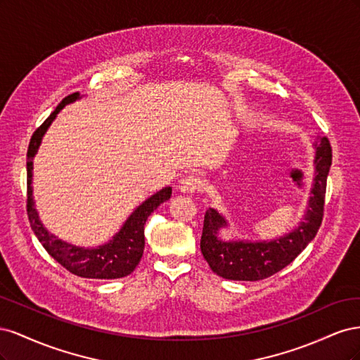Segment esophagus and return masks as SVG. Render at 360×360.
Returning a JSON list of instances; mask_svg holds the SVG:
<instances>
[{
	"label": "esophagus",
	"instance_id": "34e87169",
	"mask_svg": "<svg viewBox=\"0 0 360 360\" xmlns=\"http://www.w3.org/2000/svg\"><path fill=\"white\" fill-rule=\"evenodd\" d=\"M201 186H202L201 179L195 177V176H188V177H184V179L180 180L177 189L183 193H192L195 191H200Z\"/></svg>",
	"mask_w": 360,
	"mask_h": 360
}]
</instances>
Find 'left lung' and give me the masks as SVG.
I'll return each instance as SVG.
<instances>
[{
    "label": "left lung",
    "instance_id": "left-lung-1",
    "mask_svg": "<svg viewBox=\"0 0 360 360\" xmlns=\"http://www.w3.org/2000/svg\"><path fill=\"white\" fill-rule=\"evenodd\" d=\"M314 148L315 171L311 197L302 221L290 233L270 240H225L219 237V231L230 226V222L219 210L209 207L204 216L201 252L217 276L231 281L266 279L288 266L317 236L323 221L326 181L332 165V148L328 138L315 139Z\"/></svg>",
    "mask_w": 360,
    "mask_h": 360
}]
</instances>
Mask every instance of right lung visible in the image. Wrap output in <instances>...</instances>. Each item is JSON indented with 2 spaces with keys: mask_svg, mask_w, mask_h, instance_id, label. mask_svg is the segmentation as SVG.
<instances>
[{
  "mask_svg": "<svg viewBox=\"0 0 360 360\" xmlns=\"http://www.w3.org/2000/svg\"><path fill=\"white\" fill-rule=\"evenodd\" d=\"M79 93H73L56 108L34 134L31 136L28 153H27V213L31 230L34 231L39 242L46 249V252L60 263L70 274L89 278V279H117L124 278L132 274L144 252L146 237L144 225L147 217L153 213L158 207L171 198L172 188L167 186L151 195L143 204H139L132 212L122 228L112 236L111 240L96 248L76 246L69 242H64L56 234L46 230V226L40 221L39 212L36 209V201L32 197V160L37 155L41 139L48 132L49 126L57 118L58 112L64 106L79 101Z\"/></svg>",
  "mask_w": 360,
  "mask_h": 360,
  "instance_id": "obj_1",
  "label": "right lung"
}]
</instances>
